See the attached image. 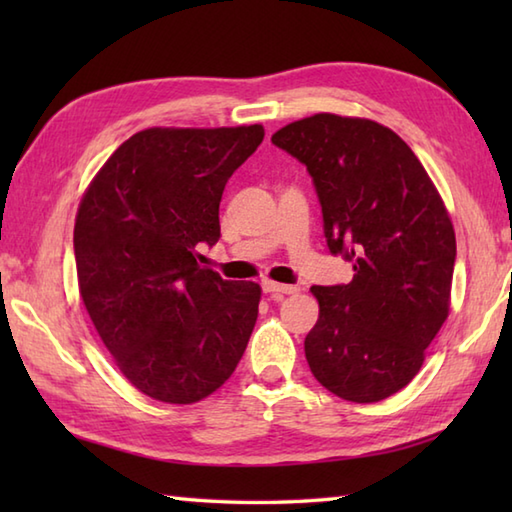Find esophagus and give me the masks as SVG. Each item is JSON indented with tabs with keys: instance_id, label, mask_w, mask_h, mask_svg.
I'll list each match as a JSON object with an SVG mask.
<instances>
[{
	"instance_id": "obj_1",
	"label": "esophagus",
	"mask_w": 512,
	"mask_h": 512,
	"mask_svg": "<svg viewBox=\"0 0 512 512\" xmlns=\"http://www.w3.org/2000/svg\"><path fill=\"white\" fill-rule=\"evenodd\" d=\"M262 288L264 292H270V295H295V292H299L297 286H288V284H277V281H262Z\"/></svg>"
}]
</instances>
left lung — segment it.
Wrapping results in <instances>:
<instances>
[{"label":"left lung","instance_id":"8db88e82","mask_svg":"<svg viewBox=\"0 0 512 512\" xmlns=\"http://www.w3.org/2000/svg\"><path fill=\"white\" fill-rule=\"evenodd\" d=\"M273 145L306 165L330 253L354 264L350 284L312 286L310 372L343 400H385L420 372L449 317V213L405 140L367 118L314 114L281 127Z\"/></svg>","mask_w":512,"mask_h":512}]
</instances>
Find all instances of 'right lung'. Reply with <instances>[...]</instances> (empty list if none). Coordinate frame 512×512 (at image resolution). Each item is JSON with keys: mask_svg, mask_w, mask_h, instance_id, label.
Returning a JSON list of instances; mask_svg holds the SVG:
<instances>
[{"mask_svg": "<svg viewBox=\"0 0 512 512\" xmlns=\"http://www.w3.org/2000/svg\"><path fill=\"white\" fill-rule=\"evenodd\" d=\"M262 140V125L151 127L125 140L83 195L81 299L118 369L149 398L198 402L246 350L262 288L222 279L198 250L220 239L226 182Z\"/></svg>", "mask_w": 512, "mask_h": 512, "instance_id": "1", "label": "right lung"}]
</instances>
